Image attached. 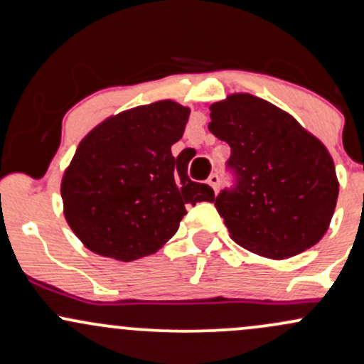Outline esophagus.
<instances>
[{
	"label": "esophagus",
	"mask_w": 364,
	"mask_h": 364,
	"mask_svg": "<svg viewBox=\"0 0 364 364\" xmlns=\"http://www.w3.org/2000/svg\"><path fill=\"white\" fill-rule=\"evenodd\" d=\"M207 183L212 188H214V191H217V190H219V185H220V178L217 176V174H210V176H208V179H207Z\"/></svg>",
	"instance_id": "34e87169"
}]
</instances>
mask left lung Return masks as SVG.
Segmentation results:
<instances>
[{"instance_id":"left-lung-1","label":"left lung","mask_w":364,"mask_h":364,"mask_svg":"<svg viewBox=\"0 0 364 364\" xmlns=\"http://www.w3.org/2000/svg\"><path fill=\"white\" fill-rule=\"evenodd\" d=\"M208 129L231 147L236 188L220 191L215 208L232 241L274 260L318 243L339 196L327 147L289 112L252 94L212 104Z\"/></svg>"}]
</instances>
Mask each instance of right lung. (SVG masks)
I'll return each mask as SVG.
<instances>
[{"label": "right lung", "instance_id": "add662e5", "mask_svg": "<svg viewBox=\"0 0 364 364\" xmlns=\"http://www.w3.org/2000/svg\"><path fill=\"white\" fill-rule=\"evenodd\" d=\"M190 107L157 101L109 116L90 129L61 179L63 214L85 248L119 262L156 253L176 235L186 205L214 202L188 178L171 147Z\"/></svg>", "mask_w": 364, "mask_h": 364}]
</instances>
